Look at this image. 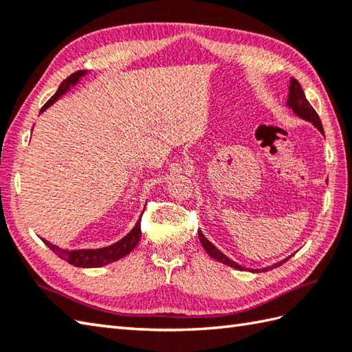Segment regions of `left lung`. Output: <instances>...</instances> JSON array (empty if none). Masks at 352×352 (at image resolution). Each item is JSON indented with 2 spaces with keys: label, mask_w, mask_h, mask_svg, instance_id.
Returning a JSON list of instances; mask_svg holds the SVG:
<instances>
[{
  "label": "left lung",
  "mask_w": 352,
  "mask_h": 352,
  "mask_svg": "<svg viewBox=\"0 0 352 352\" xmlns=\"http://www.w3.org/2000/svg\"><path fill=\"white\" fill-rule=\"evenodd\" d=\"M287 107L294 110V113L298 116L304 119V121H309L311 122L313 125L316 126V129L324 134V129H322V122H320V119L316 113V110L313 109L310 106V102L307 101V98H305V94L302 91L301 85L298 83V80L295 78H290V86H289V98H287ZM198 236H199V242L201 245L204 246V250L207 251V254L210 257H213L214 260L221 261V263L227 265V266H231L234 269H239V271H250V272H266L269 271V269H274V267H278L281 266L284 261H286L287 258H284L281 261H278V263H275L272 266H267V267H263V269H250V267H245V266H241L239 263H236V261H233L231 258H228L226 254L221 252L216 246L207 241V237L201 233V230L198 231Z\"/></svg>",
  "instance_id": "left-lung-1"
}]
</instances>
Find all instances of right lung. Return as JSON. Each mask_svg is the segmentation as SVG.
Here are the masks:
<instances>
[{"label": "right lung", "mask_w": 352, "mask_h": 352, "mask_svg": "<svg viewBox=\"0 0 352 352\" xmlns=\"http://www.w3.org/2000/svg\"><path fill=\"white\" fill-rule=\"evenodd\" d=\"M86 74H87V71H77V72H74L71 77L66 78L60 85V87L57 89V92L52 95L47 102H45V106L41 109V113H43V111L47 110L50 106H52V104L60 98L62 95L68 92L72 86H76L78 83V80L81 77H85ZM140 233L142 231H140V219H139L130 233L124 236L121 241H118L113 245L104 246V248H98V250H63V248H58L57 245H52L51 242L45 241V239H42V241L52 252L56 254V256H58L62 260H66L72 266L100 267V266H106V265L111 263V261H116L119 258L125 257L126 254H130L139 243Z\"/></svg>", "instance_id": "1"}]
</instances>
